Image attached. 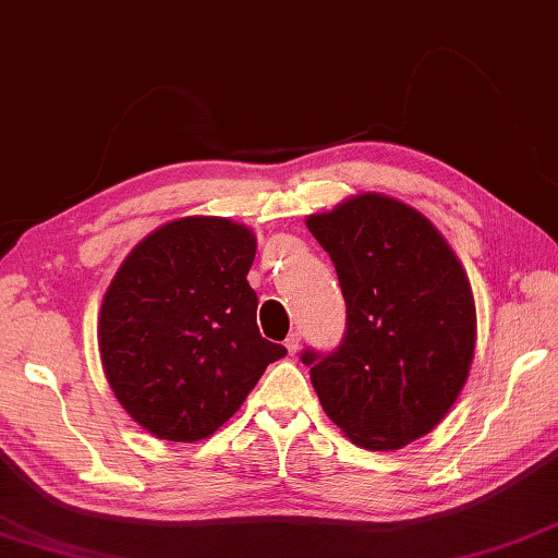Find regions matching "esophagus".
Instances as JSON below:
<instances>
[{
	"label": "esophagus",
	"mask_w": 558,
	"mask_h": 558,
	"mask_svg": "<svg viewBox=\"0 0 558 558\" xmlns=\"http://www.w3.org/2000/svg\"><path fill=\"white\" fill-rule=\"evenodd\" d=\"M299 343H301V333H289V338L284 340V345H287V350H289V355H296L299 353Z\"/></svg>",
	"instance_id": "1"
}]
</instances>
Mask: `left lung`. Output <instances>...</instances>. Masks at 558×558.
<instances>
[{"mask_svg": "<svg viewBox=\"0 0 558 558\" xmlns=\"http://www.w3.org/2000/svg\"><path fill=\"white\" fill-rule=\"evenodd\" d=\"M308 230L338 271L345 333L301 363L330 422L369 451H395L441 422L473 363L475 304L461 262L409 205L363 193Z\"/></svg>", "mask_w": 558, "mask_h": 558, "instance_id": "1", "label": "left lung"}]
</instances>
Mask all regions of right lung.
Wrapping results in <instances>:
<instances>
[{
  "mask_svg": "<svg viewBox=\"0 0 558 558\" xmlns=\"http://www.w3.org/2000/svg\"><path fill=\"white\" fill-rule=\"evenodd\" d=\"M257 240L225 218H181L124 259L100 311V355L114 397L166 441H198L238 412L287 348L257 328L247 284Z\"/></svg>",
  "mask_w": 558,
  "mask_h": 558,
  "instance_id": "obj_1",
  "label": "right lung"
}]
</instances>
